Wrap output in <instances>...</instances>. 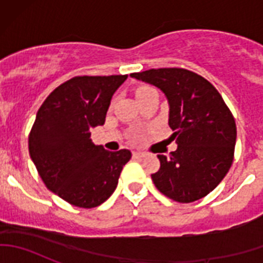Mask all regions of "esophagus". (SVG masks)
<instances>
[{"instance_id": "obj_1", "label": "esophagus", "mask_w": 263, "mask_h": 263, "mask_svg": "<svg viewBox=\"0 0 263 263\" xmlns=\"http://www.w3.org/2000/svg\"><path fill=\"white\" fill-rule=\"evenodd\" d=\"M132 155H134L135 158H145L147 154L146 153H141V151H134V153H132Z\"/></svg>"}]
</instances>
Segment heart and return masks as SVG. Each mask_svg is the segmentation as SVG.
<instances>
[{
  "mask_svg": "<svg viewBox=\"0 0 263 263\" xmlns=\"http://www.w3.org/2000/svg\"><path fill=\"white\" fill-rule=\"evenodd\" d=\"M150 90H154V89H153V87H150V86H141V87H139V89H137V92H136V95H141V94H145V92L150 91Z\"/></svg>",
  "mask_w": 263,
  "mask_h": 263,
  "instance_id": "heart-1",
  "label": "heart"
}]
</instances>
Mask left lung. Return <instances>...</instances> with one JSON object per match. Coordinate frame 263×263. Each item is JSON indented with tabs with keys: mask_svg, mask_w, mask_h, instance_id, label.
I'll use <instances>...</instances> for the list:
<instances>
[{
	"mask_svg": "<svg viewBox=\"0 0 263 263\" xmlns=\"http://www.w3.org/2000/svg\"><path fill=\"white\" fill-rule=\"evenodd\" d=\"M131 78L165 94L168 123L178 145L168 158L158 155L160 169L151 174L155 187L181 203L205 197L227 176L234 159L237 126L220 92L185 68H151Z\"/></svg>",
	"mask_w": 263,
	"mask_h": 263,
	"instance_id": "1",
	"label": "left lung"
}]
</instances>
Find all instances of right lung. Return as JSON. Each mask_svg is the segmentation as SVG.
Instances as JSON below:
<instances>
[{
  "label": "right lung",
  "mask_w": 263,
  "mask_h": 263,
  "mask_svg": "<svg viewBox=\"0 0 263 263\" xmlns=\"http://www.w3.org/2000/svg\"><path fill=\"white\" fill-rule=\"evenodd\" d=\"M127 75L76 76L55 87L36 113L29 154L49 191L78 208L102 205L115 192L131 151L94 145L116 90Z\"/></svg>",
  "instance_id": "right-lung-1"
}]
</instances>
